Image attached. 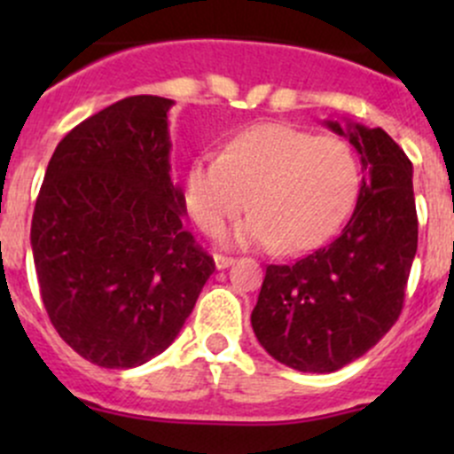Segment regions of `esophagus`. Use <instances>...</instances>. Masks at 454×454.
Segmentation results:
<instances>
[{"label":"esophagus","instance_id":"obj_1","mask_svg":"<svg viewBox=\"0 0 454 454\" xmlns=\"http://www.w3.org/2000/svg\"><path fill=\"white\" fill-rule=\"evenodd\" d=\"M232 263H235V259H232V256H226V254H215V265H217V270H226V268H231Z\"/></svg>","mask_w":454,"mask_h":454}]
</instances>
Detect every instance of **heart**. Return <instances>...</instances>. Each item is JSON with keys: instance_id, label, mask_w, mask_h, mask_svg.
<instances>
[{"instance_id": "heart-1", "label": "heart", "mask_w": 454, "mask_h": 454, "mask_svg": "<svg viewBox=\"0 0 454 454\" xmlns=\"http://www.w3.org/2000/svg\"><path fill=\"white\" fill-rule=\"evenodd\" d=\"M360 189L354 151L333 136L283 122L232 134L219 158L200 155L184 177V204L201 232L217 237L246 208L241 246L294 254L327 241L349 217Z\"/></svg>"}]
</instances>
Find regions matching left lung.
Instances as JSON below:
<instances>
[{
	"mask_svg": "<svg viewBox=\"0 0 454 454\" xmlns=\"http://www.w3.org/2000/svg\"><path fill=\"white\" fill-rule=\"evenodd\" d=\"M363 162L356 210L340 235L292 265H268L253 309L256 340L278 363L332 373L395 325L418 253L413 164L384 129L327 121Z\"/></svg>",
	"mask_w": 454,
	"mask_h": 454,
	"instance_id": "obj_1",
	"label": "left lung"
}]
</instances>
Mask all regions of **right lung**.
Here are the masks:
<instances>
[{
    "instance_id": "right-lung-1",
    "label": "right lung",
    "mask_w": 454,
    "mask_h": 454,
    "mask_svg": "<svg viewBox=\"0 0 454 454\" xmlns=\"http://www.w3.org/2000/svg\"><path fill=\"white\" fill-rule=\"evenodd\" d=\"M171 105L129 96L76 125L54 149L35 204L30 244L50 323L105 369L162 354L215 272L182 228Z\"/></svg>"
}]
</instances>
